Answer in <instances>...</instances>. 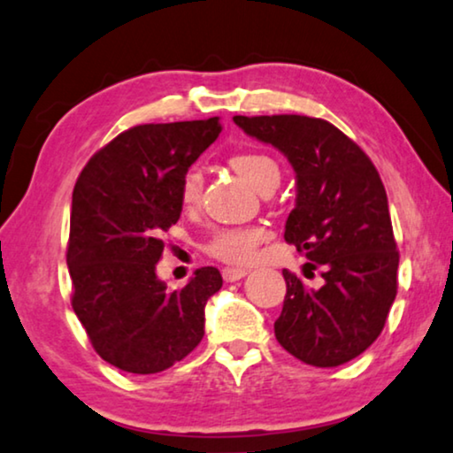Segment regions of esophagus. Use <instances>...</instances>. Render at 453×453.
Here are the masks:
<instances>
[{
  "instance_id": "34e87169",
  "label": "esophagus",
  "mask_w": 453,
  "mask_h": 453,
  "mask_svg": "<svg viewBox=\"0 0 453 453\" xmlns=\"http://www.w3.org/2000/svg\"><path fill=\"white\" fill-rule=\"evenodd\" d=\"M221 275H224L226 283H234V281H240L242 277H246L248 271L246 269H232V266H227V269L221 271Z\"/></svg>"
}]
</instances>
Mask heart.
<instances>
[{
    "mask_svg": "<svg viewBox=\"0 0 453 453\" xmlns=\"http://www.w3.org/2000/svg\"><path fill=\"white\" fill-rule=\"evenodd\" d=\"M229 165L258 193H269L281 180V168L277 160L263 151H240L229 157ZM203 193V176L199 170L190 168L182 174L178 187V199L182 207L193 209L199 205ZM265 240V229L258 226L246 227H221L207 240L205 252L209 257L227 265L250 263L257 246Z\"/></svg>",
    "mask_w": 453,
    "mask_h": 453,
    "instance_id": "heart-1",
    "label": "heart"
}]
</instances>
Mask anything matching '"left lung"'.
I'll use <instances>...</instances> for the list:
<instances>
[{
	"label": "left lung",
	"instance_id": "obj_1",
	"mask_svg": "<svg viewBox=\"0 0 453 453\" xmlns=\"http://www.w3.org/2000/svg\"><path fill=\"white\" fill-rule=\"evenodd\" d=\"M234 123L277 148L296 170L285 242L305 254V269H320L324 279L310 288L283 271L279 345L308 365H342L378 339L398 289L400 257L378 170L328 120L273 114L234 117Z\"/></svg>",
	"mask_w": 453,
	"mask_h": 453
}]
</instances>
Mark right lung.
I'll list each match as a JSON object with an SVG mask.
<instances>
[{"label": "right lung", "mask_w": 453, "mask_h": 453, "mask_svg": "<svg viewBox=\"0 0 453 453\" xmlns=\"http://www.w3.org/2000/svg\"><path fill=\"white\" fill-rule=\"evenodd\" d=\"M221 133L219 117L137 125L96 151L75 182L67 266L94 351L129 373H160L199 345L221 289L203 266L178 291L156 275L162 234L180 219L184 172Z\"/></svg>", "instance_id": "right-lung-1"}]
</instances>
